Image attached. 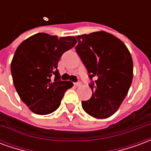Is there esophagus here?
I'll return each mask as SVG.
<instances>
[{
  "mask_svg": "<svg viewBox=\"0 0 151 151\" xmlns=\"http://www.w3.org/2000/svg\"><path fill=\"white\" fill-rule=\"evenodd\" d=\"M81 85H82V83H81L80 82H74V86H80Z\"/></svg>",
  "mask_w": 151,
  "mask_h": 151,
  "instance_id": "esophagus-1",
  "label": "esophagus"
}]
</instances>
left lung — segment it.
<instances>
[{
  "label": "left lung",
  "mask_w": 151,
  "mask_h": 151,
  "mask_svg": "<svg viewBox=\"0 0 151 151\" xmlns=\"http://www.w3.org/2000/svg\"><path fill=\"white\" fill-rule=\"evenodd\" d=\"M76 38L78 42L76 52L91 80L89 84L91 98L82 101V108L93 117L108 118L117 111L133 81L129 51L121 40L105 31Z\"/></svg>",
  "instance_id": "obj_1"
}]
</instances>
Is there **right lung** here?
Masks as SVG:
<instances>
[{
    "label": "right lung",
    "instance_id": "right-lung-1",
    "mask_svg": "<svg viewBox=\"0 0 151 151\" xmlns=\"http://www.w3.org/2000/svg\"><path fill=\"white\" fill-rule=\"evenodd\" d=\"M77 43L73 36L58 38L46 33L29 37L18 47L12 60V78L19 97L30 110L47 115L60 105L73 82L61 81L58 62Z\"/></svg>",
    "mask_w": 151,
    "mask_h": 151
}]
</instances>
